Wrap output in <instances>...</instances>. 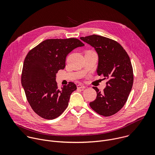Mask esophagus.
<instances>
[{
	"label": "esophagus",
	"mask_w": 155,
	"mask_h": 155,
	"mask_svg": "<svg viewBox=\"0 0 155 155\" xmlns=\"http://www.w3.org/2000/svg\"><path fill=\"white\" fill-rule=\"evenodd\" d=\"M77 86L78 89H83V88H84V87H85V86H84L83 84H78Z\"/></svg>",
	"instance_id": "1"
}]
</instances>
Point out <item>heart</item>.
<instances>
[{"label": "heart", "instance_id": "b5f03b06", "mask_svg": "<svg viewBox=\"0 0 155 155\" xmlns=\"http://www.w3.org/2000/svg\"><path fill=\"white\" fill-rule=\"evenodd\" d=\"M87 52H93V51H87Z\"/></svg>", "mask_w": 155, "mask_h": 155}]
</instances>
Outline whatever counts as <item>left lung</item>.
Segmentation results:
<instances>
[{"instance_id":"left-lung-1","label":"left lung","mask_w":155,"mask_h":155,"mask_svg":"<svg viewBox=\"0 0 155 155\" xmlns=\"http://www.w3.org/2000/svg\"><path fill=\"white\" fill-rule=\"evenodd\" d=\"M84 42L94 47L98 54V75L108 80L102 92L93 87L96 99L90 103L98 114L112 116L120 110L126 102L133 84V69L130 58L117 41L105 37L92 35L80 37Z\"/></svg>"}]
</instances>
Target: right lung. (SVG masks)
Segmentation results:
<instances>
[{"mask_svg": "<svg viewBox=\"0 0 155 155\" xmlns=\"http://www.w3.org/2000/svg\"><path fill=\"white\" fill-rule=\"evenodd\" d=\"M84 45L74 38L48 39L28 53L22 71L21 84L28 102L38 116L53 120L68 107L70 96L77 90V86L69 82L59 89L56 74L65 68L68 54Z\"/></svg>", "mask_w": 155, "mask_h": 155, "instance_id": "obj_1", "label": "right lung"}]
</instances>
